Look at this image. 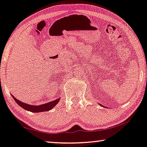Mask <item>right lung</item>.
<instances>
[{"label":"right lung","mask_w":147,"mask_h":147,"mask_svg":"<svg viewBox=\"0 0 147 147\" xmlns=\"http://www.w3.org/2000/svg\"><path fill=\"white\" fill-rule=\"evenodd\" d=\"M12 96L20 106L26 109V110L32 111V112H41V111H49L53 108L55 106H56V104L59 101V99H57L54 100V101L50 102L43 105H40V106H32V105L25 104V103L20 101V100H17L16 98H14V96L12 95Z\"/></svg>","instance_id":"obj_1"}]
</instances>
